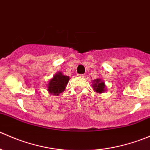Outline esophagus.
Wrapping results in <instances>:
<instances>
[{
	"mask_svg": "<svg viewBox=\"0 0 150 150\" xmlns=\"http://www.w3.org/2000/svg\"><path fill=\"white\" fill-rule=\"evenodd\" d=\"M78 76L80 77V78H83L84 75H82V74H78Z\"/></svg>",
	"mask_w": 150,
	"mask_h": 150,
	"instance_id": "esophagus-1",
	"label": "esophagus"
}]
</instances>
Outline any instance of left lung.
Here are the masks:
<instances>
[{
    "label": "left lung",
    "mask_w": 150,
    "mask_h": 150,
    "mask_svg": "<svg viewBox=\"0 0 150 150\" xmlns=\"http://www.w3.org/2000/svg\"><path fill=\"white\" fill-rule=\"evenodd\" d=\"M93 88L94 90V91H96V93H104L106 91V86L103 82V81H102L101 79H96L94 81H93Z\"/></svg>",
    "instance_id": "obj_1"
}]
</instances>
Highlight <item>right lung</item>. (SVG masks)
I'll return each instance as SVG.
<instances>
[{
  "label": "right lung",
  "instance_id": "1",
  "mask_svg": "<svg viewBox=\"0 0 150 150\" xmlns=\"http://www.w3.org/2000/svg\"><path fill=\"white\" fill-rule=\"evenodd\" d=\"M69 80V76L64 75L61 72H57L52 79L50 80L48 84V91L49 93L55 96L59 95V93L64 91Z\"/></svg>",
  "mask_w": 150,
  "mask_h": 150
}]
</instances>
